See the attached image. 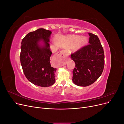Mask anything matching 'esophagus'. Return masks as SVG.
Here are the masks:
<instances>
[{
  "mask_svg": "<svg viewBox=\"0 0 124 124\" xmlns=\"http://www.w3.org/2000/svg\"><path fill=\"white\" fill-rule=\"evenodd\" d=\"M68 53L66 50H62L61 51L58 52V53L56 54L55 57L61 60V61L63 62V64H66V62L68 60Z\"/></svg>",
  "mask_w": 124,
  "mask_h": 124,
  "instance_id": "1",
  "label": "esophagus"
}]
</instances>
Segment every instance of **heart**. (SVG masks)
I'll return each mask as SVG.
<instances>
[{
  "mask_svg": "<svg viewBox=\"0 0 124 124\" xmlns=\"http://www.w3.org/2000/svg\"><path fill=\"white\" fill-rule=\"evenodd\" d=\"M59 41L63 46H69L74 45V48L77 49L84 45L87 41L85 37H80L77 36H68L61 37Z\"/></svg>",
  "mask_w": 124,
  "mask_h": 124,
  "instance_id": "1",
  "label": "heart"
}]
</instances>
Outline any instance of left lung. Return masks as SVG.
Returning <instances> with one entry per match:
<instances>
[{
	"instance_id": "left-lung-1",
	"label": "left lung",
	"mask_w": 124,
	"mask_h": 124,
	"mask_svg": "<svg viewBox=\"0 0 124 124\" xmlns=\"http://www.w3.org/2000/svg\"><path fill=\"white\" fill-rule=\"evenodd\" d=\"M88 45L71 55L76 63L73 70V82L78 86H87L97 80L104 65L103 48L97 36L89 32Z\"/></svg>"
}]
</instances>
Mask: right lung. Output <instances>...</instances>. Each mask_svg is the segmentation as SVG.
Wrapping results in <instances>:
<instances>
[{
    "label": "right lung",
    "instance_id": "obj_1",
    "mask_svg": "<svg viewBox=\"0 0 124 124\" xmlns=\"http://www.w3.org/2000/svg\"><path fill=\"white\" fill-rule=\"evenodd\" d=\"M52 32L39 28L28 33L22 41L20 61L23 72L27 80L33 84L48 87L55 83L56 69L51 65L52 52L49 42ZM43 39L45 46L38 43Z\"/></svg>",
    "mask_w": 124,
    "mask_h": 124
}]
</instances>
